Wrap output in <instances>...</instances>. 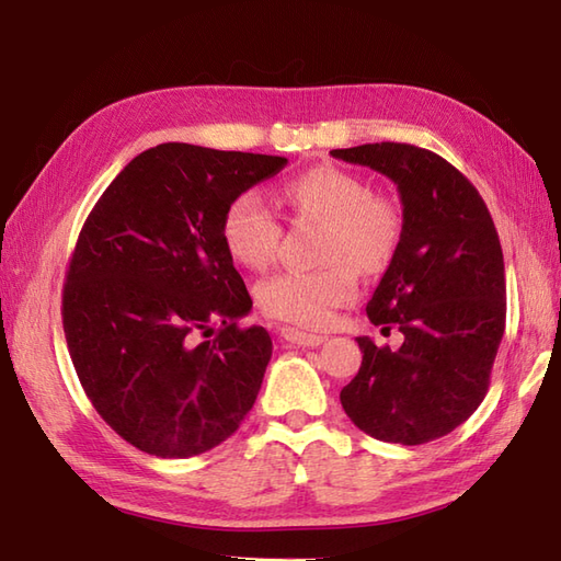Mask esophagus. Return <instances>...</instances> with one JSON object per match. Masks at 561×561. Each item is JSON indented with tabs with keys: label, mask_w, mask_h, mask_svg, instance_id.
<instances>
[{
	"label": "esophagus",
	"mask_w": 561,
	"mask_h": 561,
	"mask_svg": "<svg viewBox=\"0 0 561 561\" xmlns=\"http://www.w3.org/2000/svg\"><path fill=\"white\" fill-rule=\"evenodd\" d=\"M280 336L288 341V344H293V346H322L324 341H327V336H322V334H307V331H297V329H293V327H283L280 329Z\"/></svg>",
	"instance_id": "34e87169"
}]
</instances>
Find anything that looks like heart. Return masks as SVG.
Wrapping results in <instances>:
<instances>
[{
  "instance_id": "obj_1",
  "label": "heart",
  "mask_w": 561,
  "mask_h": 561,
  "mask_svg": "<svg viewBox=\"0 0 561 561\" xmlns=\"http://www.w3.org/2000/svg\"><path fill=\"white\" fill-rule=\"evenodd\" d=\"M285 201L300 217L327 225L322 271L278 273L259 285V307L271 319L300 329H327L339 307L358 295V270L380 271L394 256L402 237V217L368 184L339 167H312L285 186ZM280 222L264 193L247 188L230 201L222 215V242L247 268L273 264Z\"/></svg>"
}]
</instances>
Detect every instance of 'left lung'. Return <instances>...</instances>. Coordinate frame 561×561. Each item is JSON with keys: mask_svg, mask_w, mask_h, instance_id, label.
I'll use <instances>...</instances> for the list:
<instances>
[{"mask_svg": "<svg viewBox=\"0 0 561 561\" xmlns=\"http://www.w3.org/2000/svg\"><path fill=\"white\" fill-rule=\"evenodd\" d=\"M380 171L402 201V237L368 307L404 334L397 351L358 336L363 363L341 390L348 419L385 443L448 436L482 404L506 329L504 251L479 191L436 152L404 142L331 150Z\"/></svg>", "mask_w": 561, "mask_h": 561, "instance_id": "1", "label": "left lung"}]
</instances>
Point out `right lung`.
I'll return each mask as SVG.
<instances>
[{
    "mask_svg": "<svg viewBox=\"0 0 561 561\" xmlns=\"http://www.w3.org/2000/svg\"><path fill=\"white\" fill-rule=\"evenodd\" d=\"M285 157L164 142L111 181L79 232L62 293L67 348L101 419L137 450L193 457L227 440L271 360L222 242L230 201Z\"/></svg>",
    "mask_w": 561,
    "mask_h": 561,
    "instance_id": "obj_1",
    "label": "right lung"
}]
</instances>
